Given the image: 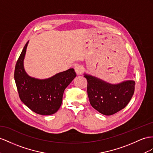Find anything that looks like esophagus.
Listing matches in <instances>:
<instances>
[{"instance_id": "34e87169", "label": "esophagus", "mask_w": 153, "mask_h": 153, "mask_svg": "<svg viewBox=\"0 0 153 153\" xmlns=\"http://www.w3.org/2000/svg\"><path fill=\"white\" fill-rule=\"evenodd\" d=\"M74 69H75V71L77 75H81V74H83V68L81 65H76L75 66H74Z\"/></svg>"}]
</instances>
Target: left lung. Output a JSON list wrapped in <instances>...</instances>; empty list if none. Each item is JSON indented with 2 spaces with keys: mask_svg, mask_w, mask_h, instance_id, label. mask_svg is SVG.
I'll list each match as a JSON object with an SVG mask.
<instances>
[{
  "mask_svg": "<svg viewBox=\"0 0 153 153\" xmlns=\"http://www.w3.org/2000/svg\"><path fill=\"white\" fill-rule=\"evenodd\" d=\"M87 94L92 107L101 114L110 116L124 108L134 92L135 82L128 80L111 84L96 77L85 74Z\"/></svg>",
  "mask_w": 153,
  "mask_h": 153,
  "instance_id": "obj_1",
  "label": "left lung"
}]
</instances>
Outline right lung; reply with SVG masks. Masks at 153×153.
Returning a JSON list of instances; mask_svg holds the SVG:
<instances>
[{
	"mask_svg": "<svg viewBox=\"0 0 153 153\" xmlns=\"http://www.w3.org/2000/svg\"><path fill=\"white\" fill-rule=\"evenodd\" d=\"M28 41L15 65L14 78L19 97L34 112L51 115L60 108L65 88L76 77L73 68L58 73L48 79H39L29 76L24 68V59Z\"/></svg>",
	"mask_w": 153,
	"mask_h": 153,
	"instance_id": "1",
	"label": "right lung"
}]
</instances>
